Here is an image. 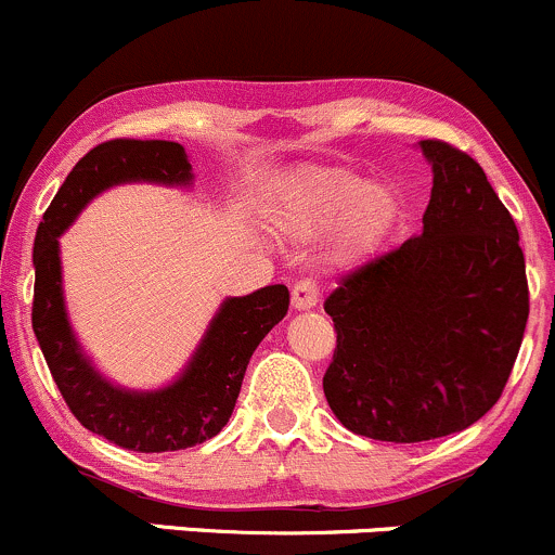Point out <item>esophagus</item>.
I'll list each match as a JSON object with an SVG mask.
<instances>
[{
	"mask_svg": "<svg viewBox=\"0 0 555 555\" xmlns=\"http://www.w3.org/2000/svg\"><path fill=\"white\" fill-rule=\"evenodd\" d=\"M319 302V287L313 279H300L293 287V308L297 311H308Z\"/></svg>",
	"mask_w": 555,
	"mask_h": 555,
	"instance_id": "1",
	"label": "esophagus"
}]
</instances>
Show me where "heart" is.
I'll use <instances>...</instances> for the list:
<instances>
[{
	"instance_id": "heart-1",
	"label": "heart",
	"mask_w": 555,
	"mask_h": 555,
	"mask_svg": "<svg viewBox=\"0 0 555 555\" xmlns=\"http://www.w3.org/2000/svg\"><path fill=\"white\" fill-rule=\"evenodd\" d=\"M401 215V194L388 180H366L343 167H297L276 185L268 218L287 238L326 231L330 258L353 266L375 253Z\"/></svg>"
}]
</instances>
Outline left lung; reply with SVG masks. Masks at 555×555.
Segmentation results:
<instances>
[{
    "label": "left lung",
    "mask_w": 555,
    "mask_h": 555,
    "mask_svg": "<svg viewBox=\"0 0 555 555\" xmlns=\"http://www.w3.org/2000/svg\"><path fill=\"white\" fill-rule=\"evenodd\" d=\"M434 189L423 233L375 255L324 300L337 348L330 410L353 434L396 444L460 434L498 404L529 319L527 262L481 165L423 140Z\"/></svg>",
    "instance_id": "1"
}]
</instances>
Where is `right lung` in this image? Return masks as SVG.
Listing matches in <instances>:
<instances>
[{"instance_id":"right-lung-1","label":"right lung","mask_w":555,"mask_h":555,"mask_svg":"<svg viewBox=\"0 0 555 555\" xmlns=\"http://www.w3.org/2000/svg\"><path fill=\"white\" fill-rule=\"evenodd\" d=\"M125 180L189 183L191 165L172 140L114 138L77 162L50 202L34 238L31 326L50 375L72 415L92 434L132 452H178L223 430L236 406L249 356L289 311L284 284L231 297L178 383L156 393H127L98 375L79 351L61 293L57 236L95 194Z\"/></svg>"}]
</instances>
